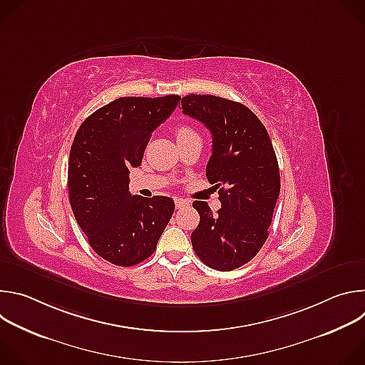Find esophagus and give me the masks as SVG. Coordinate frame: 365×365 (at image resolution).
<instances>
[{
	"label": "esophagus",
	"instance_id": "34e87169",
	"mask_svg": "<svg viewBox=\"0 0 365 365\" xmlns=\"http://www.w3.org/2000/svg\"><path fill=\"white\" fill-rule=\"evenodd\" d=\"M175 203H176V207H178V210H182V207H186V206L189 205V202H186L185 199H176V200H175Z\"/></svg>",
	"mask_w": 365,
	"mask_h": 365
}]
</instances>
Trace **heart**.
Segmentation results:
<instances>
[{
	"label": "heart",
	"instance_id": "b5f03b06",
	"mask_svg": "<svg viewBox=\"0 0 365 365\" xmlns=\"http://www.w3.org/2000/svg\"><path fill=\"white\" fill-rule=\"evenodd\" d=\"M195 135H197V133L189 125H179L176 128L178 140H183V138H189V137H195Z\"/></svg>",
	"mask_w": 365,
	"mask_h": 365
}]
</instances>
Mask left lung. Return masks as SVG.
I'll list each match as a JSON object with an SVG mask.
<instances>
[{
    "instance_id": "left-lung-1",
    "label": "left lung",
    "mask_w": 365,
    "mask_h": 365,
    "mask_svg": "<svg viewBox=\"0 0 365 365\" xmlns=\"http://www.w3.org/2000/svg\"><path fill=\"white\" fill-rule=\"evenodd\" d=\"M182 110L212 134L206 178L222 206L214 214L206 202H193L200 221L192 247L207 267L231 272L251 262L269 237L280 193L276 153L263 123L240 102L190 93Z\"/></svg>"
}]
</instances>
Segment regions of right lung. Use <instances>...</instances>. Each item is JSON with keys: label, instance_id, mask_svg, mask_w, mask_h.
<instances>
[{"label": "right lung", "instance_id": "1", "mask_svg": "<svg viewBox=\"0 0 365 365\" xmlns=\"http://www.w3.org/2000/svg\"><path fill=\"white\" fill-rule=\"evenodd\" d=\"M179 101V95L118 98L91 114L72 143L68 189L75 220L92 250L115 266L148 258L173 215L172 197L131 195L128 183L151 133Z\"/></svg>", "mask_w": 365, "mask_h": 365}]
</instances>
